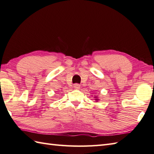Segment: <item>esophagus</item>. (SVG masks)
Here are the masks:
<instances>
[{
    "instance_id": "esophagus-1",
    "label": "esophagus",
    "mask_w": 154,
    "mask_h": 154,
    "mask_svg": "<svg viewBox=\"0 0 154 154\" xmlns=\"http://www.w3.org/2000/svg\"><path fill=\"white\" fill-rule=\"evenodd\" d=\"M74 87L75 89H80V85H79L78 84H74Z\"/></svg>"
}]
</instances>
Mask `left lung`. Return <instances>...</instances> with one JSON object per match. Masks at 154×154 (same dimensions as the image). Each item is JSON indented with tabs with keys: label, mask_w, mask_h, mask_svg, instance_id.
Masks as SVG:
<instances>
[{
	"label": "left lung",
	"mask_w": 154,
	"mask_h": 154,
	"mask_svg": "<svg viewBox=\"0 0 154 154\" xmlns=\"http://www.w3.org/2000/svg\"><path fill=\"white\" fill-rule=\"evenodd\" d=\"M94 98H96L95 100H97V101H98V99H97V97H94Z\"/></svg>",
	"instance_id": "obj_1"
}]
</instances>
